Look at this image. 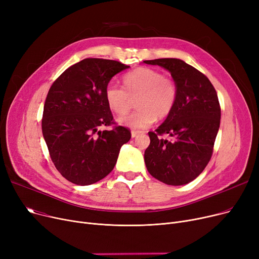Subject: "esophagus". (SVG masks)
I'll use <instances>...</instances> for the list:
<instances>
[{
  "label": "esophagus",
  "instance_id": "obj_1",
  "mask_svg": "<svg viewBox=\"0 0 259 259\" xmlns=\"http://www.w3.org/2000/svg\"><path fill=\"white\" fill-rule=\"evenodd\" d=\"M140 133H141V131H135V130H132V131H131V137H132V139L137 138Z\"/></svg>",
  "mask_w": 259,
  "mask_h": 259
}]
</instances>
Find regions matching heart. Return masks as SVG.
Segmentation results:
<instances>
[{"label":"heart","mask_w":259,"mask_h":259,"mask_svg":"<svg viewBox=\"0 0 259 259\" xmlns=\"http://www.w3.org/2000/svg\"><path fill=\"white\" fill-rule=\"evenodd\" d=\"M124 87L113 81L105 88V100L108 107L116 114L129 110L133 99L138 109L118 118L122 126L131 129H145L155 118L167 117L178 100L179 89L175 81L161 72L148 67L137 68L122 77Z\"/></svg>","instance_id":"b5f03b06"}]
</instances>
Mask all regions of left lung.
Returning a JSON list of instances; mask_svg holds the SVG:
<instances>
[{"mask_svg":"<svg viewBox=\"0 0 259 259\" xmlns=\"http://www.w3.org/2000/svg\"><path fill=\"white\" fill-rule=\"evenodd\" d=\"M171 73L179 89L171 113L154 131L145 151L148 172L159 182L186 185L195 180L211 159L221 124V106L209 78L180 59L144 61ZM168 134L171 140L161 137Z\"/></svg>","mask_w":259,"mask_h":259,"instance_id":"left-lung-1","label":"left lung"}]
</instances>
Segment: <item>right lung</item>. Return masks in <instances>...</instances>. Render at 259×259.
<instances>
[{"label": "right lung", "instance_id": "obj_1", "mask_svg": "<svg viewBox=\"0 0 259 259\" xmlns=\"http://www.w3.org/2000/svg\"><path fill=\"white\" fill-rule=\"evenodd\" d=\"M128 68L117 61L85 59L50 87L42 131L52 162L67 181L88 186L103 180L113 170L120 147L131 139L130 130L115 125L104 94L110 79ZM112 124V130L98 131Z\"/></svg>", "mask_w": 259, "mask_h": 259}]
</instances>
